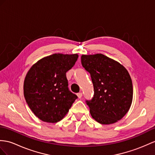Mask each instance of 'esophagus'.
Here are the masks:
<instances>
[{"instance_id": "1", "label": "esophagus", "mask_w": 155, "mask_h": 155, "mask_svg": "<svg viewBox=\"0 0 155 155\" xmlns=\"http://www.w3.org/2000/svg\"><path fill=\"white\" fill-rule=\"evenodd\" d=\"M77 95H78L79 99H80V98H81V97H82V93H78L77 94Z\"/></svg>"}]
</instances>
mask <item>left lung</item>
<instances>
[{"instance_id":"1","label":"left lung","mask_w":155,"mask_h":155,"mask_svg":"<svg viewBox=\"0 0 155 155\" xmlns=\"http://www.w3.org/2000/svg\"><path fill=\"white\" fill-rule=\"evenodd\" d=\"M81 60L94 87L93 99L86 101L92 118L106 125L121 120L133 100V85L126 68L103 54H83Z\"/></svg>"}]
</instances>
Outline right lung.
<instances>
[{"instance_id":"add662e5","label":"right lung","mask_w":155,"mask_h":155,"mask_svg":"<svg viewBox=\"0 0 155 155\" xmlns=\"http://www.w3.org/2000/svg\"><path fill=\"white\" fill-rule=\"evenodd\" d=\"M78 56L53 54L38 60L28 71L24 84L25 99L42 121H60L78 98L68 87L66 72L74 66Z\"/></svg>"}]
</instances>
